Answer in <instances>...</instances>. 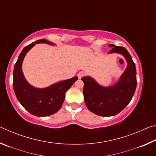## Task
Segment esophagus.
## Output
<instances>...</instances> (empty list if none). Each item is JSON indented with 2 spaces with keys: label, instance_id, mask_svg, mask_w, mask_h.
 Listing matches in <instances>:
<instances>
[{
  "label": "esophagus",
  "instance_id": "1",
  "mask_svg": "<svg viewBox=\"0 0 156 156\" xmlns=\"http://www.w3.org/2000/svg\"><path fill=\"white\" fill-rule=\"evenodd\" d=\"M84 74H85V73H84V72H80L78 73L77 76H78V78H81L82 77H83V76H84Z\"/></svg>",
  "mask_w": 156,
  "mask_h": 156
}]
</instances>
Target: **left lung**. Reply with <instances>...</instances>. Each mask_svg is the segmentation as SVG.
Wrapping results in <instances>:
<instances>
[{
    "label": "left lung",
    "mask_w": 156,
    "mask_h": 156,
    "mask_svg": "<svg viewBox=\"0 0 156 156\" xmlns=\"http://www.w3.org/2000/svg\"><path fill=\"white\" fill-rule=\"evenodd\" d=\"M108 54H120L125 57L127 66L118 81L112 86L100 85L91 76H84L83 95L86 106L91 112L100 116H113L127 106L135 93L136 69L131 55L125 47L109 44Z\"/></svg>",
    "instance_id": "left-lung-1"
}]
</instances>
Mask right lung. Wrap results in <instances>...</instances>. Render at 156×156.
<instances>
[{
    "instance_id": "right-lung-1",
    "label": "right lung",
    "mask_w": 156,
    "mask_h": 156,
    "mask_svg": "<svg viewBox=\"0 0 156 156\" xmlns=\"http://www.w3.org/2000/svg\"><path fill=\"white\" fill-rule=\"evenodd\" d=\"M39 43L56 45L46 39H41L25 47L14 66L13 87L18 100L27 112L38 117H45L58 112L64 102L66 91L78 80V77L60 81L45 88H36L29 83L23 74V62L27 52Z\"/></svg>"
}]
</instances>
